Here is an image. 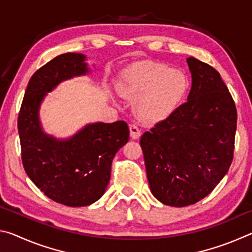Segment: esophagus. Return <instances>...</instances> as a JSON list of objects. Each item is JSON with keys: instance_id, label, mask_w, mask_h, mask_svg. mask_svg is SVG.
Returning a JSON list of instances; mask_svg holds the SVG:
<instances>
[{"instance_id": "34e87169", "label": "esophagus", "mask_w": 252, "mask_h": 252, "mask_svg": "<svg viewBox=\"0 0 252 252\" xmlns=\"http://www.w3.org/2000/svg\"><path fill=\"white\" fill-rule=\"evenodd\" d=\"M130 136L133 140L139 139L141 136V131L139 130V127L136 126L135 125H131L130 126Z\"/></svg>"}]
</instances>
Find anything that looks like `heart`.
<instances>
[{"mask_svg":"<svg viewBox=\"0 0 252 252\" xmlns=\"http://www.w3.org/2000/svg\"><path fill=\"white\" fill-rule=\"evenodd\" d=\"M188 87L182 71L152 61L135 62L127 66L118 82L119 93L133 101L134 116L148 123L169 117L181 103Z\"/></svg>","mask_w":252,"mask_h":252,"instance_id":"1","label":"heart"}]
</instances>
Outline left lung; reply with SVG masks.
Segmentation results:
<instances>
[{
    "mask_svg": "<svg viewBox=\"0 0 252 252\" xmlns=\"http://www.w3.org/2000/svg\"><path fill=\"white\" fill-rule=\"evenodd\" d=\"M187 63L188 101L140 139L152 194L179 208L200 201L222 180L237 129L236 104L219 72L192 57Z\"/></svg>",
    "mask_w": 252,
    "mask_h": 252,
    "instance_id": "1",
    "label": "left lung"
}]
</instances>
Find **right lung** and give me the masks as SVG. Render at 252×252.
<instances>
[{
  "label": "right lung",
  "mask_w": 252,
  "mask_h": 252,
  "mask_svg": "<svg viewBox=\"0 0 252 252\" xmlns=\"http://www.w3.org/2000/svg\"><path fill=\"white\" fill-rule=\"evenodd\" d=\"M88 72L83 54L64 53L51 60L30 79L18 118L25 172L46 197L69 207L89 206L103 195L113 158L129 141L125 121L92 123L66 140L42 130L39 110L46 93Z\"/></svg>",
  "instance_id": "1"
}]
</instances>
